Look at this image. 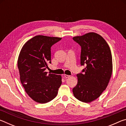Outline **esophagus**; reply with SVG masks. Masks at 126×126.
I'll return each mask as SVG.
<instances>
[{
	"label": "esophagus",
	"mask_w": 126,
	"mask_h": 126,
	"mask_svg": "<svg viewBox=\"0 0 126 126\" xmlns=\"http://www.w3.org/2000/svg\"><path fill=\"white\" fill-rule=\"evenodd\" d=\"M70 76H69V75H67V74H64V78H69V77H70Z\"/></svg>",
	"instance_id": "obj_1"
}]
</instances>
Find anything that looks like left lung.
Masks as SVG:
<instances>
[{"mask_svg":"<svg viewBox=\"0 0 126 126\" xmlns=\"http://www.w3.org/2000/svg\"><path fill=\"white\" fill-rule=\"evenodd\" d=\"M73 39L81 47L80 64L86 65L83 74H77L78 83L73 88L77 99L89 103L98 98L106 89L112 73V57L104 38L94 32Z\"/></svg>","mask_w":126,"mask_h":126,"instance_id":"obj_1","label":"left lung"}]
</instances>
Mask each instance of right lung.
I'll return each mask as SVG.
<instances>
[{
	"mask_svg": "<svg viewBox=\"0 0 126 126\" xmlns=\"http://www.w3.org/2000/svg\"><path fill=\"white\" fill-rule=\"evenodd\" d=\"M61 38L36 35L25 43L18 59L20 82L32 99L46 103L57 96L62 84L60 75L45 71L51 63L50 48Z\"/></svg>",
	"mask_w": 126,
	"mask_h": 126,
	"instance_id": "right-lung-1",
	"label": "right lung"
}]
</instances>
